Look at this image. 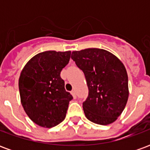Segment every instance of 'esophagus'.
I'll return each mask as SVG.
<instances>
[{"label": "esophagus", "mask_w": 150, "mask_h": 150, "mask_svg": "<svg viewBox=\"0 0 150 150\" xmlns=\"http://www.w3.org/2000/svg\"><path fill=\"white\" fill-rule=\"evenodd\" d=\"M71 95L72 96H73V97L75 98H76V93H75V90H73V91H71Z\"/></svg>", "instance_id": "1"}]
</instances>
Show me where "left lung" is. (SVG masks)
I'll list each match as a JSON object with an SVG mask.
<instances>
[{
  "mask_svg": "<svg viewBox=\"0 0 150 150\" xmlns=\"http://www.w3.org/2000/svg\"><path fill=\"white\" fill-rule=\"evenodd\" d=\"M71 59L84 73L88 83V96L83 103L86 117L102 125L114 122L129 98L125 66L112 53L98 48L73 51Z\"/></svg>",
  "mask_w": 150,
  "mask_h": 150,
  "instance_id": "left-lung-1",
  "label": "left lung"
}]
</instances>
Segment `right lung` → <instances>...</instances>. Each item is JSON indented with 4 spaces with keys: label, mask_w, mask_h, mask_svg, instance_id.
Listing matches in <instances>:
<instances>
[{
    "label": "right lung",
    "mask_w": 150,
    "mask_h": 150,
    "mask_svg": "<svg viewBox=\"0 0 150 150\" xmlns=\"http://www.w3.org/2000/svg\"><path fill=\"white\" fill-rule=\"evenodd\" d=\"M70 58L71 51H44L34 56L21 71L18 83L21 104L38 125L51 128L65 119L73 96L65 90L60 73Z\"/></svg>",
    "instance_id": "1"
}]
</instances>
